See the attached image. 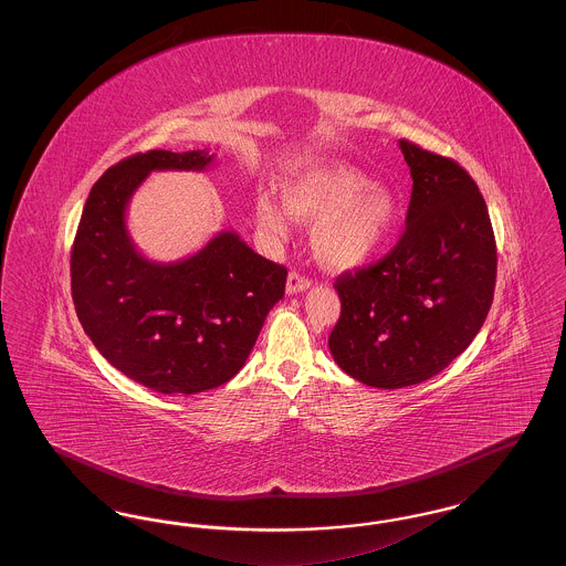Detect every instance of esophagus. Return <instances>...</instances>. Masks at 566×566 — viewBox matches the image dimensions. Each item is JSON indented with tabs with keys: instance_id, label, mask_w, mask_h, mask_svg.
Wrapping results in <instances>:
<instances>
[{
	"instance_id": "1",
	"label": "esophagus",
	"mask_w": 566,
	"mask_h": 566,
	"mask_svg": "<svg viewBox=\"0 0 566 566\" xmlns=\"http://www.w3.org/2000/svg\"><path fill=\"white\" fill-rule=\"evenodd\" d=\"M310 286H312V280H310V277L301 275L298 271H291V273H289V280H286V293H289V295L303 293V291H307Z\"/></svg>"
}]
</instances>
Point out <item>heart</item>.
I'll use <instances>...</instances> for the list:
<instances>
[{"instance_id":"heart-1","label":"heart","mask_w":566,"mask_h":566,"mask_svg":"<svg viewBox=\"0 0 566 566\" xmlns=\"http://www.w3.org/2000/svg\"><path fill=\"white\" fill-rule=\"evenodd\" d=\"M293 214L316 222L314 248L324 265L356 270L367 265L390 238L399 220L392 190L344 165H316L284 185V206L270 195L256 201V220L275 240H286Z\"/></svg>"}]
</instances>
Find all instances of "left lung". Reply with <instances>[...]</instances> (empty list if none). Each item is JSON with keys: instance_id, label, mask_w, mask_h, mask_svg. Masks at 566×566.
<instances>
[{"instance_id": "obj_1", "label": "left lung", "mask_w": 566, "mask_h": 566, "mask_svg": "<svg viewBox=\"0 0 566 566\" xmlns=\"http://www.w3.org/2000/svg\"><path fill=\"white\" fill-rule=\"evenodd\" d=\"M413 180L407 224L374 265L335 280L342 314L328 335L335 363L376 388L443 371L480 333L496 282L484 197L454 159L399 142Z\"/></svg>"}]
</instances>
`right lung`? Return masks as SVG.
I'll return each instance as SVG.
<instances>
[{"instance_id": "add662e5", "label": "right lung", "mask_w": 566, "mask_h": 566, "mask_svg": "<svg viewBox=\"0 0 566 566\" xmlns=\"http://www.w3.org/2000/svg\"><path fill=\"white\" fill-rule=\"evenodd\" d=\"M206 150H148L93 185L72 245V296L84 333L120 374L163 395H195L235 376L271 307L284 265L222 231L185 261L137 252L125 212L150 171H203Z\"/></svg>"}]
</instances>
